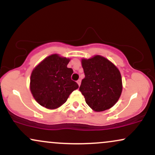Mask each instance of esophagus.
Segmentation results:
<instances>
[{
  "label": "esophagus",
  "mask_w": 155,
  "mask_h": 155,
  "mask_svg": "<svg viewBox=\"0 0 155 155\" xmlns=\"http://www.w3.org/2000/svg\"><path fill=\"white\" fill-rule=\"evenodd\" d=\"M81 79H79V80H77V81H76V82H77V84H79V86H80V84H81Z\"/></svg>",
  "instance_id": "1"
}]
</instances>
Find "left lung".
Returning a JSON list of instances; mask_svg holds the SVG:
<instances>
[{
  "mask_svg": "<svg viewBox=\"0 0 155 155\" xmlns=\"http://www.w3.org/2000/svg\"><path fill=\"white\" fill-rule=\"evenodd\" d=\"M85 77L81 81L80 92L87 104L95 111L111 108L120 98L122 90V77L118 68L100 55L82 59Z\"/></svg>",
  "mask_w": 155,
  "mask_h": 155,
  "instance_id": "obj_1",
  "label": "left lung"
}]
</instances>
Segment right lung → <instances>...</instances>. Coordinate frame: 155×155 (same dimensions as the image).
<instances>
[{"mask_svg": "<svg viewBox=\"0 0 155 155\" xmlns=\"http://www.w3.org/2000/svg\"><path fill=\"white\" fill-rule=\"evenodd\" d=\"M69 61L58 54H51L33 69L31 91L41 106L49 109L60 107L66 102L70 94L79 87L71 78L74 71L67 67Z\"/></svg>", "mask_w": 155, "mask_h": 155, "instance_id": "add662e5", "label": "right lung"}]
</instances>
